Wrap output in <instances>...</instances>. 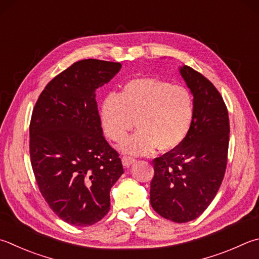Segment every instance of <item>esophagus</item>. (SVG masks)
I'll return each instance as SVG.
<instances>
[{
	"mask_svg": "<svg viewBox=\"0 0 259 259\" xmlns=\"http://www.w3.org/2000/svg\"><path fill=\"white\" fill-rule=\"evenodd\" d=\"M135 162H136V159L133 157H129V156L122 157V164H123L124 167H129L130 165H133Z\"/></svg>",
	"mask_w": 259,
	"mask_h": 259,
	"instance_id": "obj_1",
	"label": "esophagus"
}]
</instances>
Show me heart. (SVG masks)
<instances>
[{
  "label": "heart",
  "mask_w": 259,
  "mask_h": 259,
  "mask_svg": "<svg viewBox=\"0 0 259 259\" xmlns=\"http://www.w3.org/2000/svg\"><path fill=\"white\" fill-rule=\"evenodd\" d=\"M194 117V101L188 89L154 77L134 78L120 93L102 101L100 121L105 135L121 142L133 128L138 131L121 145L122 152L145 155L158 148L171 152L186 139Z\"/></svg>",
  "instance_id": "1"
}]
</instances>
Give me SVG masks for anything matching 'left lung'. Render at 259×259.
I'll return each instance as SVG.
<instances>
[{
  "instance_id": "obj_1",
  "label": "left lung",
  "mask_w": 259,
  "mask_h": 259,
  "mask_svg": "<svg viewBox=\"0 0 259 259\" xmlns=\"http://www.w3.org/2000/svg\"><path fill=\"white\" fill-rule=\"evenodd\" d=\"M179 72L194 97V117L182 144L154 159L150 205L164 219L185 223L198 218L218 194L227 168L230 123L214 84L188 65Z\"/></svg>"
}]
</instances>
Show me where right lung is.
<instances>
[{
    "instance_id": "right-lung-1",
    "label": "right lung",
    "mask_w": 259,
    "mask_h": 259,
    "mask_svg": "<svg viewBox=\"0 0 259 259\" xmlns=\"http://www.w3.org/2000/svg\"><path fill=\"white\" fill-rule=\"evenodd\" d=\"M121 64L95 59L73 63L48 83L29 126L32 171L44 199L74 227L101 221L110 191L122 173L121 159L103 136L96 89Z\"/></svg>"
}]
</instances>
